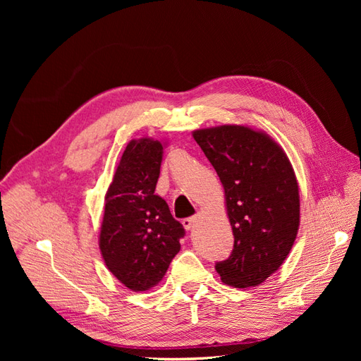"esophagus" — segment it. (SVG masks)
Instances as JSON below:
<instances>
[{"mask_svg":"<svg viewBox=\"0 0 361 361\" xmlns=\"http://www.w3.org/2000/svg\"><path fill=\"white\" fill-rule=\"evenodd\" d=\"M195 221H197V216H188V218H183L182 224H183L185 228H187V231H191Z\"/></svg>","mask_w":361,"mask_h":361,"instance_id":"34e87169","label":"esophagus"}]
</instances>
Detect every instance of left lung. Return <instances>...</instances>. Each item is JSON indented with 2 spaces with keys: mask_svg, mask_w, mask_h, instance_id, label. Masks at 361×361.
Wrapping results in <instances>:
<instances>
[{
  "mask_svg": "<svg viewBox=\"0 0 361 361\" xmlns=\"http://www.w3.org/2000/svg\"><path fill=\"white\" fill-rule=\"evenodd\" d=\"M220 178L233 250L215 269L226 285H260L289 255L300 226L298 183L283 149L268 135L224 125L192 134Z\"/></svg>",
  "mask_w": 361,
  "mask_h": 361,
  "instance_id": "obj_1",
  "label": "left lung"
}]
</instances>
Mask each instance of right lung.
I'll list each match as a JSON object with an SVG mask.
<instances>
[{
	"label": "right lung",
	"mask_w": 361,
	"mask_h": 361,
	"mask_svg": "<svg viewBox=\"0 0 361 361\" xmlns=\"http://www.w3.org/2000/svg\"><path fill=\"white\" fill-rule=\"evenodd\" d=\"M162 157L159 141H130L105 197L102 257L114 277L135 292L158 285L185 236L167 202L155 194Z\"/></svg>",
	"instance_id": "obj_1"
}]
</instances>
